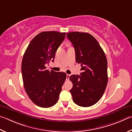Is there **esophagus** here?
I'll use <instances>...</instances> for the list:
<instances>
[{
  "mask_svg": "<svg viewBox=\"0 0 132 132\" xmlns=\"http://www.w3.org/2000/svg\"><path fill=\"white\" fill-rule=\"evenodd\" d=\"M70 74L67 75V80H69V79H70Z\"/></svg>",
  "mask_w": 132,
  "mask_h": 132,
  "instance_id": "esophagus-1",
  "label": "esophagus"
}]
</instances>
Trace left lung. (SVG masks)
Returning <instances> with one entry per match:
<instances>
[{
    "label": "left lung",
    "mask_w": 132,
    "mask_h": 132,
    "mask_svg": "<svg viewBox=\"0 0 132 132\" xmlns=\"http://www.w3.org/2000/svg\"><path fill=\"white\" fill-rule=\"evenodd\" d=\"M67 36L73 46L76 62L80 64V75H72L70 92L73 102L84 107H90L103 96L108 83L107 60L97 40L86 32H72Z\"/></svg>",
    "instance_id": "obj_1"
}]
</instances>
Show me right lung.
Masks as SVG:
<instances>
[{"label":"right lung","mask_w":132,"mask_h":132,"mask_svg":"<svg viewBox=\"0 0 132 132\" xmlns=\"http://www.w3.org/2000/svg\"><path fill=\"white\" fill-rule=\"evenodd\" d=\"M65 34L57 31L40 32L31 41L23 56L21 71L25 92L39 107H52L59 100L67 75L46 70L45 64L54 61Z\"/></svg>","instance_id":"add662e5"}]
</instances>
